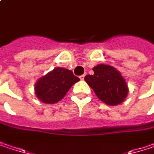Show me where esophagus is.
Masks as SVG:
<instances>
[{"label":"esophagus","instance_id":"esophagus-1","mask_svg":"<svg viewBox=\"0 0 154 154\" xmlns=\"http://www.w3.org/2000/svg\"><path fill=\"white\" fill-rule=\"evenodd\" d=\"M85 74H84V75H82V76H80V79H81V80H84V78H85Z\"/></svg>","mask_w":154,"mask_h":154}]
</instances>
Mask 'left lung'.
Returning a JSON list of instances; mask_svg holds the SVG:
<instances>
[{
  "label": "left lung",
  "mask_w": 154,
  "mask_h": 154,
  "mask_svg": "<svg viewBox=\"0 0 154 154\" xmlns=\"http://www.w3.org/2000/svg\"><path fill=\"white\" fill-rule=\"evenodd\" d=\"M93 75H86L85 82L97 97L108 105H118L124 102L128 89L120 73L111 66L100 64L93 69Z\"/></svg>",
  "instance_id": "left-lung-1"
}]
</instances>
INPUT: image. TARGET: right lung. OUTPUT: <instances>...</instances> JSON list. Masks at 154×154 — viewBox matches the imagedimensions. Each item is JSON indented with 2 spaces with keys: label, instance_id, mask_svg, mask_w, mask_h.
I'll list each match as a JSON object with an SVG mask.
<instances>
[{
  "label": "right lung",
  "instance_id": "1",
  "mask_svg": "<svg viewBox=\"0 0 154 154\" xmlns=\"http://www.w3.org/2000/svg\"><path fill=\"white\" fill-rule=\"evenodd\" d=\"M79 80L71 70L56 68L36 82L35 94L45 103H55L60 101L69 88Z\"/></svg>",
  "mask_w": 154,
  "mask_h": 154
}]
</instances>
